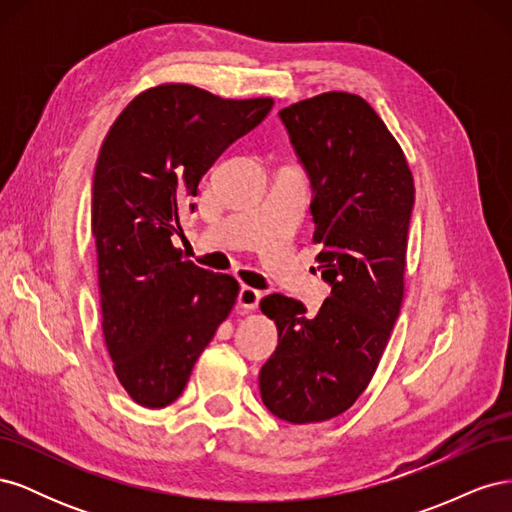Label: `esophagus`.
<instances>
[{
  "label": "esophagus",
  "mask_w": 512,
  "mask_h": 512,
  "mask_svg": "<svg viewBox=\"0 0 512 512\" xmlns=\"http://www.w3.org/2000/svg\"><path fill=\"white\" fill-rule=\"evenodd\" d=\"M260 299H262V292L260 290H256V288H252V286H243L241 290H239V305L243 307V309H256L258 307V303H260Z\"/></svg>",
  "instance_id": "esophagus-1"
}]
</instances>
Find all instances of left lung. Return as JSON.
Returning <instances> with one entry per match:
<instances>
[{
  "instance_id": "8db88e82",
  "label": "left lung",
  "mask_w": 512,
  "mask_h": 512,
  "mask_svg": "<svg viewBox=\"0 0 512 512\" xmlns=\"http://www.w3.org/2000/svg\"><path fill=\"white\" fill-rule=\"evenodd\" d=\"M280 119L312 188L314 243L331 286L309 318L301 301L269 294L277 348L262 365V404L282 421L320 423L367 389L404 299L414 179L384 121L363 98L329 91Z\"/></svg>"
}]
</instances>
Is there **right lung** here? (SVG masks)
I'll list each match as a JSON object with an SVG mask.
<instances>
[{"label":"right lung","instance_id":"obj_1","mask_svg":"<svg viewBox=\"0 0 512 512\" xmlns=\"http://www.w3.org/2000/svg\"><path fill=\"white\" fill-rule=\"evenodd\" d=\"M271 106V98L224 100L192 85H160L123 108L100 147L91 232L102 331L121 386L145 408L183 393L237 301L235 277L196 267L170 237L213 162Z\"/></svg>","mask_w":512,"mask_h":512}]
</instances>
